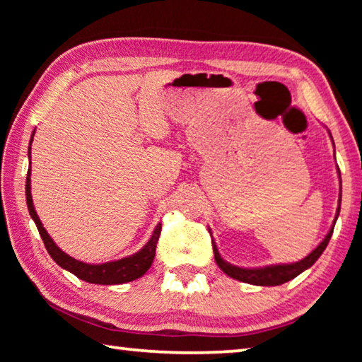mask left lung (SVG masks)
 Listing matches in <instances>:
<instances>
[{"instance_id":"left-lung-1","label":"left lung","mask_w":362,"mask_h":362,"mask_svg":"<svg viewBox=\"0 0 362 362\" xmlns=\"http://www.w3.org/2000/svg\"><path fill=\"white\" fill-rule=\"evenodd\" d=\"M329 136H330V132H329ZM330 139H332V136H330ZM332 144H334V140H332ZM337 174H339V180H340V194H339V206H337L334 223H332V226H330L327 235L324 236V240L317 244V246L311 250V252L306 255L305 259L293 262V263H274V265H265V267H252V268L238 267V265H233V263H230V262H226L223 257L220 255L217 244L212 238L214 259H216L218 268L222 269L225 274H228L230 278L241 281V283L254 284V286H281V284L287 283V281L297 278L300 273L305 272V269H308L317 259H320L321 254L324 252V249L327 247L330 236H332V233H334L335 222H337V218H339L340 204H341V177H340L339 168H337ZM209 233H211V230H209ZM211 236H212V233H211Z\"/></svg>"}]
</instances>
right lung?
<instances>
[{
	"mask_svg": "<svg viewBox=\"0 0 362 362\" xmlns=\"http://www.w3.org/2000/svg\"><path fill=\"white\" fill-rule=\"evenodd\" d=\"M35 131L32 134V139H30V146H28V158H32V142H33ZM32 169H28L27 173V182H25V198H27V206L28 212L32 216L33 222L36 223V228H38L41 240L45 243L49 255L52 257V260L57 263L59 267H62L66 272H70L78 276L79 279L86 281V283L90 284H124L129 283V281L137 279L148 272L151 267L153 259H155L156 252V243L159 240V235H161V222L156 225L155 231H153L151 238L145 246L137 250L136 254L122 257L119 260L113 262H105V263H86L81 260L73 259L71 255L65 254L62 249H60L49 233L46 231L45 226H42L38 214L35 211L33 198H32V180H30V173Z\"/></svg>",
	"mask_w": 362,
	"mask_h": 362,
	"instance_id": "1",
	"label": "right lung"
}]
</instances>
